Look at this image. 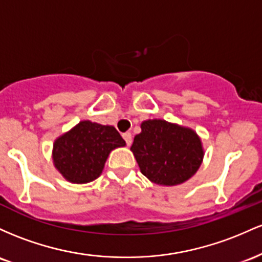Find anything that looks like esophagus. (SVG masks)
Segmentation results:
<instances>
[{"mask_svg": "<svg viewBox=\"0 0 262 262\" xmlns=\"http://www.w3.org/2000/svg\"><path fill=\"white\" fill-rule=\"evenodd\" d=\"M122 137H123V140H125L126 145L130 146L132 142V135L130 134V132H125V134H122Z\"/></svg>", "mask_w": 262, "mask_h": 262, "instance_id": "esophagus-1", "label": "esophagus"}]
</instances>
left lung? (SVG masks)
Returning <instances> with one entry per match:
<instances>
[{"label":"left lung","instance_id":"obj_1","mask_svg":"<svg viewBox=\"0 0 262 262\" xmlns=\"http://www.w3.org/2000/svg\"><path fill=\"white\" fill-rule=\"evenodd\" d=\"M131 151L143 176L161 186H177L189 179L201 167L202 142L190 128L164 120L141 123Z\"/></svg>","mask_w":262,"mask_h":262}]
</instances>
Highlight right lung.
Returning a JSON list of instances; mask_svg holds the SVG:
<instances>
[{
  "label": "right lung",
  "mask_w": 262,
  "mask_h": 262,
  "mask_svg": "<svg viewBox=\"0 0 262 262\" xmlns=\"http://www.w3.org/2000/svg\"><path fill=\"white\" fill-rule=\"evenodd\" d=\"M125 145L113 126L81 121L55 141L53 161L69 182L88 183L101 174L110 151Z\"/></svg>",
  "instance_id": "1"
}]
</instances>
